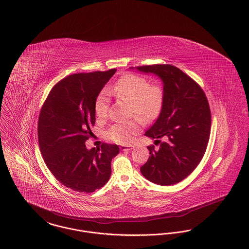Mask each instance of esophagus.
I'll list each match as a JSON object with an SVG mask.
<instances>
[{"mask_svg":"<svg viewBox=\"0 0 249 249\" xmlns=\"http://www.w3.org/2000/svg\"><path fill=\"white\" fill-rule=\"evenodd\" d=\"M120 149H121L122 151H131V150L133 149V146H126V145H122V146L120 147Z\"/></svg>","mask_w":249,"mask_h":249,"instance_id":"obj_1","label":"esophagus"}]
</instances>
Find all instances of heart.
Listing matches in <instances>:
<instances>
[{
	"mask_svg": "<svg viewBox=\"0 0 249 249\" xmlns=\"http://www.w3.org/2000/svg\"><path fill=\"white\" fill-rule=\"evenodd\" d=\"M131 103V113L143 122L157 118L162 108L164 92L158 84H149L148 80L139 75L126 74L107 90ZM108 98L106 92H101L95 99L94 111L99 119H105L108 113ZM141 121L134 119L112 124L106 131L109 141L119 144L133 142L141 129Z\"/></svg>",
	"mask_w": 249,
	"mask_h": 249,
	"instance_id": "1",
	"label": "heart"
}]
</instances>
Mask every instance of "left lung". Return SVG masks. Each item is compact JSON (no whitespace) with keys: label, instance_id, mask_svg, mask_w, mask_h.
<instances>
[{"label":"left lung","instance_id":"8db88e82","mask_svg":"<svg viewBox=\"0 0 249 249\" xmlns=\"http://www.w3.org/2000/svg\"><path fill=\"white\" fill-rule=\"evenodd\" d=\"M136 68L156 74L164 84L161 112L145 133L159 146H148L151 156L141 171L146 179L159 185L179 183L196 169L207 148L211 131L207 97L196 81L176 66Z\"/></svg>","mask_w":249,"mask_h":249}]
</instances>
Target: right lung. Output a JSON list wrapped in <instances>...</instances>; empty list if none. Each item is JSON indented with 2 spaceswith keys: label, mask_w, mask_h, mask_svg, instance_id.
I'll use <instances>...</instances> for the list:
<instances>
[{
  "label": "right lung",
  "mask_w": 249,
  "mask_h": 249,
  "mask_svg": "<svg viewBox=\"0 0 249 249\" xmlns=\"http://www.w3.org/2000/svg\"><path fill=\"white\" fill-rule=\"evenodd\" d=\"M116 70L69 75L53 86L42 106L37 136L43 159L53 176L74 191L91 193L105 185L120 152L116 144L85 146L95 122V99Z\"/></svg>",
  "instance_id": "1"
}]
</instances>
